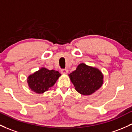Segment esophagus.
Listing matches in <instances>:
<instances>
[{"label": "esophagus", "mask_w": 132, "mask_h": 132, "mask_svg": "<svg viewBox=\"0 0 132 132\" xmlns=\"http://www.w3.org/2000/svg\"><path fill=\"white\" fill-rule=\"evenodd\" d=\"M61 71L63 74H67L68 72V69H62Z\"/></svg>", "instance_id": "esophagus-1"}]
</instances>
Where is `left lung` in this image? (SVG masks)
I'll list each match as a JSON object with an SVG mask.
<instances>
[{
	"label": "left lung",
	"mask_w": 132,
	"mask_h": 132,
	"mask_svg": "<svg viewBox=\"0 0 132 132\" xmlns=\"http://www.w3.org/2000/svg\"><path fill=\"white\" fill-rule=\"evenodd\" d=\"M69 76L76 90L83 95H90L98 90L103 81V76L99 69L84 63L78 65Z\"/></svg>",
	"instance_id": "obj_1"
}]
</instances>
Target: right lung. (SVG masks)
<instances>
[{
  "label": "right lung",
  "instance_id": "obj_1",
  "mask_svg": "<svg viewBox=\"0 0 132 132\" xmlns=\"http://www.w3.org/2000/svg\"><path fill=\"white\" fill-rule=\"evenodd\" d=\"M60 76L61 74L57 71L42 68L30 75L27 78V82L31 90L36 93H43L54 85Z\"/></svg>",
  "mask_w": 132,
  "mask_h": 132
}]
</instances>
